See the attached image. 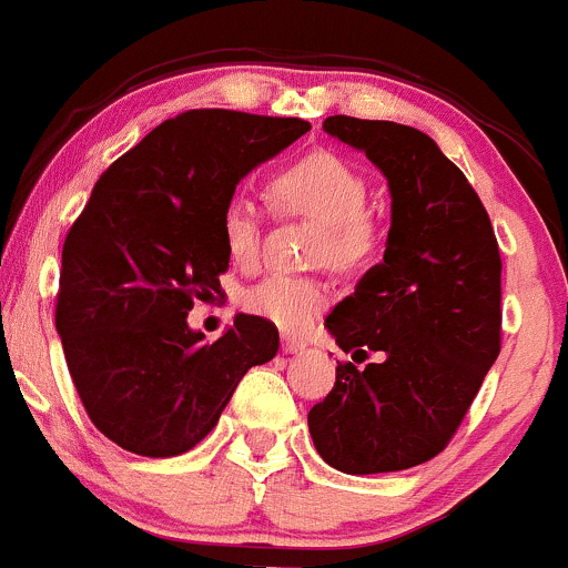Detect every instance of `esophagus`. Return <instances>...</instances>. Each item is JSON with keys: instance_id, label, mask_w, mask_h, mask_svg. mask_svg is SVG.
<instances>
[{"instance_id": "34e87169", "label": "esophagus", "mask_w": 568, "mask_h": 568, "mask_svg": "<svg viewBox=\"0 0 568 568\" xmlns=\"http://www.w3.org/2000/svg\"><path fill=\"white\" fill-rule=\"evenodd\" d=\"M302 351H304L302 339L288 337V334H285V337H283V354H302Z\"/></svg>"}]
</instances>
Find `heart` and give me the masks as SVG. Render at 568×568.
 I'll return each instance as SVG.
<instances>
[{
  "mask_svg": "<svg viewBox=\"0 0 568 568\" xmlns=\"http://www.w3.org/2000/svg\"><path fill=\"white\" fill-rule=\"evenodd\" d=\"M272 206L288 217L318 223L313 239V261H326L337 272H359L373 261L384 242V225L367 209V179L332 152H310L268 179ZM225 253L236 266L253 268L261 258L264 217L244 195H234L220 217ZM332 288L313 274H272L242 294L250 315L277 329L304 332L329 307Z\"/></svg>",
  "mask_w": 568,
  "mask_h": 568,
  "instance_id": "1",
  "label": "heart"
}]
</instances>
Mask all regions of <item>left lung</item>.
<instances>
[{"mask_svg":"<svg viewBox=\"0 0 568 568\" xmlns=\"http://www.w3.org/2000/svg\"><path fill=\"white\" fill-rule=\"evenodd\" d=\"M324 130L362 149L389 179L392 229L373 266L326 318L354 362L307 414L318 455L343 474H389L449 446L500 354V250L481 199L422 130L329 116Z\"/></svg>","mask_w":568,"mask_h":568,"instance_id":"1","label":"left lung"}]
</instances>
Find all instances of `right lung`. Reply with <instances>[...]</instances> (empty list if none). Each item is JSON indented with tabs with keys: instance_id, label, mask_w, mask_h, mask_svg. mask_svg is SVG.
<instances>
[{
	"instance_id": "add662e5",
	"label": "right lung",
	"mask_w": 568,
	"mask_h": 568,
	"mask_svg": "<svg viewBox=\"0 0 568 568\" xmlns=\"http://www.w3.org/2000/svg\"><path fill=\"white\" fill-rule=\"evenodd\" d=\"M310 130L304 119L199 109L154 128L94 184L62 247L57 332L92 425L141 457L193 449L277 326L236 315L214 343L187 326L229 272L220 217L247 171Z\"/></svg>"
}]
</instances>
